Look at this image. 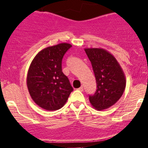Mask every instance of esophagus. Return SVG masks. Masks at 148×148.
I'll use <instances>...</instances> for the list:
<instances>
[{
	"instance_id": "1",
	"label": "esophagus",
	"mask_w": 148,
	"mask_h": 148,
	"mask_svg": "<svg viewBox=\"0 0 148 148\" xmlns=\"http://www.w3.org/2000/svg\"><path fill=\"white\" fill-rule=\"evenodd\" d=\"M78 90H80V91H81V92L84 91V87H83V86H81V87H80Z\"/></svg>"
}]
</instances>
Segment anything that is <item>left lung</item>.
<instances>
[{"label": "left lung", "instance_id": "left-lung-1", "mask_svg": "<svg viewBox=\"0 0 148 148\" xmlns=\"http://www.w3.org/2000/svg\"><path fill=\"white\" fill-rule=\"evenodd\" d=\"M95 76L97 90L89 96L91 105L99 111L114 105L123 95L126 78L116 58L103 49H84Z\"/></svg>", "mask_w": 148, "mask_h": 148}]
</instances>
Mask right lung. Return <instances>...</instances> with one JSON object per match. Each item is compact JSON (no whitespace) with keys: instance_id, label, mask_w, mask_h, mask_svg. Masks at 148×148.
Listing matches in <instances>:
<instances>
[{"instance_id":"1","label":"right lung","mask_w":148,"mask_h":148,"mask_svg":"<svg viewBox=\"0 0 148 148\" xmlns=\"http://www.w3.org/2000/svg\"><path fill=\"white\" fill-rule=\"evenodd\" d=\"M72 45L60 43L42 49L35 56L27 74V87L32 99L47 111L60 109L73 91L62 72V60Z\"/></svg>"}]
</instances>
